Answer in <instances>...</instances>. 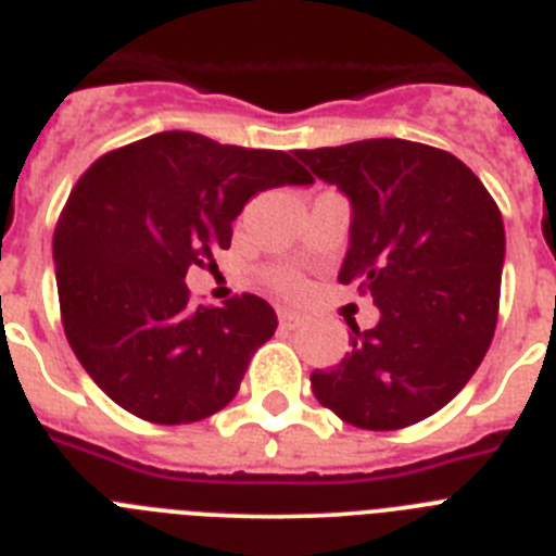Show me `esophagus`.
<instances>
[{
	"mask_svg": "<svg viewBox=\"0 0 556 556\" xmlns=\"http://www.w3.org/2000/svg\"><path fill=\"white\" fill-rule=\"evenodd\" d=\"M278 320H281L283 328H298L303 323V317L298 312H292V308H281V312H278Z\"/></svg>",
	"mask_w": 556,
	"mask_h": 556,
	"instance_id": "34e87169",
	"label": "esophagus"
}]
</instances>
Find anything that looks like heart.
I'll return each instance as SVG.
<instances>
[{"mask_svg":"<svg viewBox=\"0 0 556 556\" xmlns=\"http://www.w3.org/2000/svg\"><path fill=\"white\" fill-rule=\"evenodd\" d=\"M273 281H275V287L287 289V292H294V289L301 287V278H298L294 273H289V269H278V273L273 275Z\"/></svg>","mask_w":556,"mask_h":556,"instance_id":"1","label":"heart"}]
</instances>
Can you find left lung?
Returning a JSON list of instances; mask_svg holds the SVG:
<instances>
[{
  "mask_svg": "<svg viewBox=\"0 0 556 556\" xmlns=\"http://www.w3.org/2000/svg\"><path fill=\"white\" fill-rule=\"evenodd\" d=\"M351 200V248L339 283L381 312L353 331L333 370H314L323 406L356 429L392 431L443 409L468 384L498 320L504 223L456 155L404 139L294 152Z\"/></svg>",
  "mask_w": 556,
  "mask_h": 556,
  "instance_id": "left-lung-1",
  "label": "left lung"
}]
</instances>
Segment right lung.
<instances>
[{
    "label": "right lung",
    "mask_w": 556,
    "mask_h": 556,
    "mask_svg": "<svg viewBox=\"0 0 556 556\" xmlns=\"http://www.w3.org/2000/svg\"><path fill=\"white\" fill-rule=\"evenodd\" d=\"M314 178L281 150L166 130L105 152L83 172L52 236L68 345L94 384L161 426L225 409L278 328L258 294L189 301V267L214 269L253 194Z\"/></svg>",
    "instance_id": "obj_1"
}]
</instances>
